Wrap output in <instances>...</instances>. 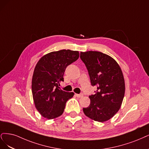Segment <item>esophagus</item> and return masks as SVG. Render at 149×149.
Instances as JSON below:
<instances>
[{"label":"esophagus","mask_w":149,"mask_h":149,"mask_svg":"<svg viewBox=\"0 0 149 149\" xmlns=\"http://www.w3.org/2000/svg\"><path fill=\"white\" fill-rule=\"evenodd\" d=\"M75 96L78 98H81L83 97V95L82 94H75Z\"/></svg>","instance_id":"1"}]
</instances>
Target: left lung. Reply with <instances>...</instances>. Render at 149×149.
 <instances>
[{
	"label": "left lung",
	"mask_w": 149,
	"mask_h": 149,
	"mask_svg": "<svg viewBox=\"0 0 149 149\" xmlns=\"http://www.w3.org/2000/svg\"><path fill=\"white\" fill-rule=\"evenodd\" d=\"M80 59L87 67L92 85L97 86L96 93L89 96L90 105L83 111L95 121H107L123 103L125 82L121 69L113 57L98 51L81 52Z\"/></svg>",
	"instance_id": "1"
}]
</instances>
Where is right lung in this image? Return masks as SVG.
<instances>
[{"label":"right lung","instance_id":"1","mask_svg":"<svg viewBox=\"0 0 149 149\" xmlns=\"http://www.w3.org/2000/svg\"><path fill=\"white\" fill-rule=\"evenodd\" d=\"M79 57L77 51L62 49L45 54L37 62L31 90L35 107L42 116L51 119L63 113L67 101L74 93L62 90L59 83L64 81L67 67Z\"/></svg>","mask_w":149,"mask_h":149}]
</instances>
